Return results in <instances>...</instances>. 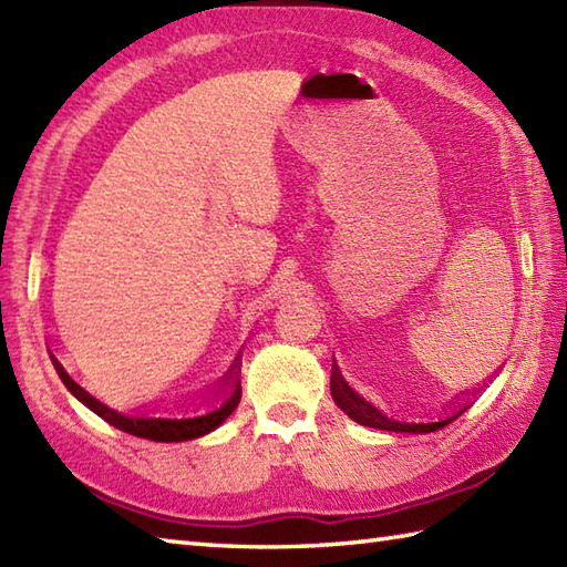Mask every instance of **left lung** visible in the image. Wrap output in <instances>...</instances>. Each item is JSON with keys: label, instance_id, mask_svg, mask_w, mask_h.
<instances>
[{"label": "left lung", "instance_id": "obj_1", "mask_svg": "<svg viewBox=\"0 0 567 567\" xmlns=\"http://www.w3.org/2000/svg\"><path fill=\"white\" fill-rule=\"evenodd\" d=\"M331 396L333 402L339 404L343 412L351 416L353 421H358V424L363 426H370V429H382V431H396V433H429V431H439L443 429L445 424H451L453 419H457L463 414V406L461 412L453 414L451 419H443V421H433V424H404V421H392L390 416H384L380 409L372 406L370 402H365L363 396L355 394L351 388H348V382L341 378L339 368H333V375H331Z\"/></svg>", "mask_w": 567, "mask_h": 567}]
</instances>
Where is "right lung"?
Listing matches in <instances>:
<instances>
[{"mask_svg":"<svg viewBox=\"0 0 567 567\" xmlns=\"http://www.w3.org/2000/svg\"><path fill=\"white\" fill-rule=\"evenodd\" d=\"M55 363V370L60 380L65 382V388L78 396V400L90 406L94 414H100L106 424L116 426L118 431L124 433H131V436H138V439H148V441H161V443H173V441H189V439H199L204 436V433L214 431L219 424H224V421L231 416L234 409L238 406L240 402V382H234V390L231 394L226 396L221 406H216L214 412L204 414V416H192V419H146V416H126V414H118L114 412V409L104 406L102 402L94 400L92 394L84 392L80 384L72 380L68 372L63 370V365L58 363V360L53 358Z\"/></svg>","mask_w":567,"mask_h":567,"instance_id":"1","label":"right lung"}]
</instances>
